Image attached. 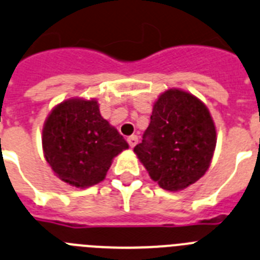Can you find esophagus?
<instances>
[{"label": "esophagus", "mask_w": 260, "mask_h": 260, "mask_svg": "<svg viewBox=\"0 0 260 260\" xmlns=\"http://www.w3.org/2000/svg\"><path fill=\"white\" fill-rule=\"evenodd\" d=\"M127 142H128V144H129L131 147H135L136 145H137V142H139V137H137V136H136V135L129 136V137H128V139H127Z\"/></svg>", "instance_id": "1"}]
</instances>
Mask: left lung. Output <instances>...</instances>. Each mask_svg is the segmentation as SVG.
<instances>
[{"label": "left lung", "instance_id": "obj_1", "mask_svg": "<svg viewBox=\"0 0 260 260\" xmlns=\"http://www.w3.org/2000/svg\"><path fill=\"white\" fill-rule=\"evenodd\" d=\"M216 145V129L197 97L168 89L154 104L150 124L133 151L154 181L181 190L205 175Z\"/></svg>", "mask_w": 260, "mask_h": 260}]
</instances>
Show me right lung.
I'll return each mask as SVG.
<instances>
[{"mask_svg": "<svg viewBox=\"0 0 260 260\" xmlns=\"http://www.w3.org/2000/svg\"><path fill=\"white\" fill-rule=\"evenodd\" d=\"M46 162L62 181L86 188L105 179L114 156L128 149L94 100H67L53 109L43 129Z\"/></svg>", "mask_w": 260, "mask_h": 260, "instance_id": "1", "label": "right lung"}]
</instances>
